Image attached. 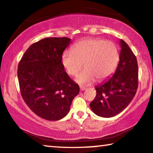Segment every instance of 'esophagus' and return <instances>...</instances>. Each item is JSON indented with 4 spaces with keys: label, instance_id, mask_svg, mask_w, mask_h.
Returning <instances> with one entry per match:
<instances>
[{
    "label": "esophagus",
    "instance_id": "34e87169",
    "mask_svg": "<svg viewBox=\"0 0 153 153\" xmlns=\"http://www.w3.org/2000/svg\"><path fill=\"white\" fill-rule=\"evenodd\" d=\"M79 89H80L81 91H85V90L86 89V88H85V87H79Z\"/></svg>",
    "mask_w": 153,
    "mask_h": 153
}]
</instances>
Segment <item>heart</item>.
I'll return each instance as SVG.
<instances>
[{"label": "heart", "mask_w": 153, "mask_h": 153, "mask_svg": "<svg viewBox=\"0 0 153 153\" xmlns=\"http://www.w3.org/2000/svg\"><path fill=\"white\" fill-rule=\"evenodd\" d=\"M120 53L117 44L100 38L82 39L74 45L73 51L62 53V64L70 76H76L80 85H89L96 79L102 82L110 77L117 69Z\"/></svg>", "instance_id": "obj_1"}]
</instances>
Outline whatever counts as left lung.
<instances>
[{
  "label": "left lung",
  "mask_w": 153,
  "mask_h": 153,
  "mask_svg": "<svg viewBox=\"0 0 153 153\" xmlns=\"http://www.w3.org/2000/svg\"><path fill=\"white\" fill-rule=\"evenodd\" d=\"M119 44L121 49L117 70L108 80L96 86V98L90 103L94 113L101 117H113L123 111L138 87L137 58L123 40Z\"/></svg>",
  "instance_id": "8db88e82"
}]
</instances>
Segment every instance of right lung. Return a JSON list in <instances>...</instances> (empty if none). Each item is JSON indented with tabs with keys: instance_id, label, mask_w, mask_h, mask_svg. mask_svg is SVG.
<instances>
[{
	"instance_id": "obj_1",
	"label": "right lung",
	"mask_w": 153,
	"mask_h": 153,
	"mask_svg": "<svg viewBox=\"0 0 153 153\" xmlns=\"http://www.w3.org/2000/svg\"><path fill=\"white\" fill-rule=\"evenodd\" d=\"M67 37L45 38L31 45L18 66L21 94L33 112L42 119L58 120L67 115L79 87L62 64Z\"/></svg>"
}]
</instances>
